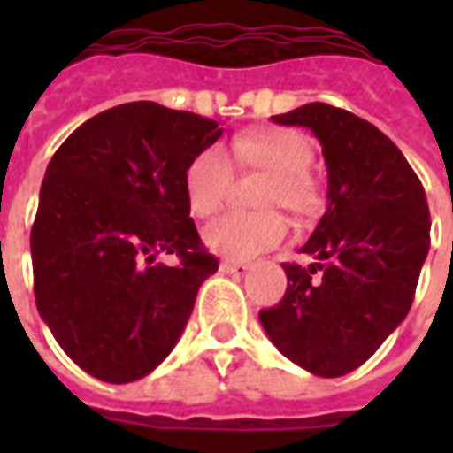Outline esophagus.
Wrapping results in <instances>:
<instances>
[{
    "label": "esophagus",
    "instance_id": "1",
    "mask_svg": "<svg viewBox=\"0 0 453 453\" xmlns=\"http://www.w3.org/2000/svg\"><path fill=\"white\" fill-rule=\"evenodd\" d=\"M247 270H249V263L220 261V273H227V275H244Z\"/></svg>",
    "mask_w": 453,
    "mask_h": 453
}]
</instances>
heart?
<instances>
[{
	"label": "heart",
	"instance_id": "b5f03b06",
	"mask_svg": "<svg viewBox=\"0 0 453 453\" xmlns=\"http://www.w3.org/2000/svg\"><path fill=\"white\" fill-rule=\"evenodd\" d=\"M315 148L308 134L291 127L244 131L230 138L226 152L204 148L185 169V197L197 219L220 211L233 185V169L265 171L258 192L261 211L227 213L206 227V247L216 254L249 261L277 247L287 237L284 206L296 219H312L324 209V183L312 171Z\"/></svg>",
	"mask_w": 453,
	"mask_h": 453
}]
</instances>
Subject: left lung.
I'll return each mask as SVG.
<instances>
[{"mask_svg": "<svg viewBox=\"0 0 453 453\" xmlns=\"http://www.w3.org/2000/svg\"><path fill=\"white\" fill-rule=\"evenodd\" d=\"M273 122L319 138L329 206L301 249L315 263H282L287 291L258 317L284 357L336 379L365 365L411 308L430 249L426 190L400 148L348 110L308 103Z\"/></svg>", "mask_w": 453, "mask_h": 453, "instance_id": "obj_1", "label": "left lung"}]
</instances>
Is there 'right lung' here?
Here are the masks:
<instances>
[{"label": "right lung", "mask_w": 453, "mask_h": 453, "mask_svg": "<svg viewBox=\"0 0 453 453\" xmlns=\"http://www.w3.org/2000/svg\"><path fill=\"white\" fill-rule=\"evenodd\" d=\"M219 124L152 101L91 117L46 166L30 233L35 301L74 365L105 383L148 376L173 350L219 270L185 197V169ZM176 253L178 266L152 264Z\"/></svg>", "instance_id": "add662e5"}]
</instances>
